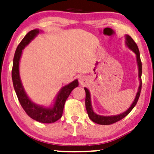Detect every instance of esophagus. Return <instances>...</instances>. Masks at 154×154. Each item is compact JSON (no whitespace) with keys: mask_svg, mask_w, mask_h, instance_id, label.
I'll return each instance as SVG.
<instances>
[{"mask_svg":"<svg viewBox=\"0 0 154 154\" xmlns=\"http://www.w3.org/2000/svg\"><path fill=\"white\" fill-rule=\"evenodd\" d=\"M79 83H80V84L82 85H85L86 83H87L88 79L86 78L85 77H84V76H83V77H79Z\"/></svg>","mask_w":154,"mask_h":154,"instance_id":"obj_1","label":"esophagus"}]
</instances>
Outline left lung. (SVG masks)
<instances>
[{
    "instance_id": "obj_1",
    "label": "left lung",
    "mask_w": 154,
    "mask_h": 154,
    "mask_svg": "<svg viewBox=\"0 0 154 154\" xmlns=\"http://www.w3.org/2000/svg\"><path fill=\"white\" fill-rule=\"evenodd\" d=\"M126 43L127 45L130 48L133 52L135 53L136 57H137V64H138V70H139V78H140V84L138 91H137V95L134 100L133 103L131 105V106L129 108L128 111H126L125 112L122 113L119 115L116 116H100L94 113L93 109H92V105L91 102V95H90V93L88 91V90L86 88H85V107L86 110H87L88 116L91 119L93 122L98 124V125H111V124L116 123V122H119V120L122 119L123 118H125L129 113L132 110L134 107L135 106V105L137 104V100L139 99L140 95L141 92V88H142V79H141V75H142V62H141L140 60V52L138 47H137V44L135 41L133 40L131 37L127 35L126 36Z\"/></svg>"
}]
</instances>
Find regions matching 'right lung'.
Wrapping results in <instances>:
<instances>
[{
  "instance_id": "1",
  "label": "right lung",
  "mask_w": 154,
  "mask_h": 154,
  "mask_svg": "<svg viewBox=\"0 0 154 154\" xmlns=\"http://www.w3.org/2000/svg\"><path fill=\"white\" fill-rule=\"evenodd\" d=\"M38 33L39 29L31 30L25 35V37L22 39V41L19 44L18 47L15 51L14 56L13 67H12L11 72L12 80H13L14 88L19 103L24 111L26 113V114L32 119L36 120L39 122L51 124L56 122L62 116L65 102L72 90L77 87L79 83L78 80L76 79L70 84L64 86L58 95L54 107L52 109L40 106L33 103L29 99L24 91V88L22 87V82L20 80V77H19V63L22 50Z\"/></svg>"
}]
</instances>
